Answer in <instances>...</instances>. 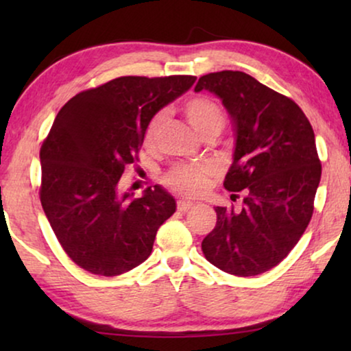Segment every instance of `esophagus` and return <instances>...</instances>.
<instances>
[{"label":"esophagus","instance_id":"esophagus-1","mask_svg":"<svg viewBox=\"0 0 351 351\" xmlns=\"http://www.w3.org/2000/svg\"><path fill=\"white\" fill-rule=\"evenodd\" d=\"M191 208H193V203H191V201H185V199L177 201V209L182 210V213H185V210H189Z\"/></svg>","mask_w":351,"mask_h":351}]
</instances>
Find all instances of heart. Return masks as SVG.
I'll return each instance as SVG.
<instances>
[{"label":"heart","instance_id":"1","mask_svg":"<svg viewBox=\"0 0 351 351\" xmlns=\"http://www.w3.org/2000/svg\"><path fill=\"white\" fill-rule=\"evenodd\" d=\"M185 114L191 128L195 129L199 136L209 132H220L223 128L225 117L222 108L219 107L214 100L208 97H195L186 102ZM162 121V114H156L148 124L145 132V142L152 143L155 138L160 124ZM213 171L209 165H180L176 166L166 177L167 185L179 193L195 195L199 193L208 184V176Z\"/></svg>","mask_w":351,"mask_h":351}]
</instances>
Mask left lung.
I'll use <instances>...</instances> for the list:
<instances>
[{"label": "left lung", "mask_w": 351, "mask_h": 351, "mask_svg": "<svg viewBox=\"0 0 351 351\" xmlns=\"http://www.w3.org/2000/svg\"><path fill=\"white\" fill-rule=\"evenodd\" d=\"M199 90L217 95L232 119L233 162L223 185L244 193L241 208H215L217 223L201 249L230 275H261L292 251L313 214L321 179L313 128L294 100L243 71L201 76Z\"/></svg>", "instance_id": "obj_1"}]
</instances>
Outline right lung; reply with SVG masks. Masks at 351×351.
<instances>
[{
  "instance_id": "obj_1",
  "label": "right lung",
  "mask_w": 351,
  "mask_h": 351,
  "mask_svg": "<svg viewBox=\"0 0 351 351\" xmlns=\"http://www.w3.org/2000/svg\"><path fill=\"white\" fill-rule=\"evenodd\" d=\"M195 81L121 76L76 94L57 113L40 152V198L60 246L86 271L117 276L141 265L176 213L162 186L132 198L119 180L137 160L152 118Z\"/></svg>"
}]
</instances>
